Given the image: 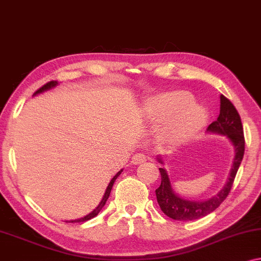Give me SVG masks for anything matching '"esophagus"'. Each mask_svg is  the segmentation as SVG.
Instances as JSON below:
<instances>
[{
	"mask_svg": "<svg viewBox=\"0 0 261 261\" xmlns=\"http://www.w3.org/2000/svg\"><path fill=\"white\" fill-rule=\"evenodd\" d=\"M145 159H146L145 154H143V153H136V154L132 155L131 163H132V164H134V165H138V164H142V163L145 162Z\"/></svg>",
	"mask_w": 261,
	"mask_h": 261,
	"instance_id": "esophagus-1",
	"label": "esophagus"
}]
</instances>
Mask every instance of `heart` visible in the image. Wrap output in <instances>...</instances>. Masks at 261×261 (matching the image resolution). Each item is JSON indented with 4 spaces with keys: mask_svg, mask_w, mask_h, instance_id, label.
Listing matches in <instances>:
<instances>
[{
    "mask_svg": "<svg viewBox=\"0 0 261 261\" xmlns=\"http://www.w3.org/2000/svg\"><path fill=\"white\" fill-rule=\"evenodd\" d=\"M146 114L153 122L165 119L162 136L166 142L178 143L192 138L205 125V109L193 102L186 91H169L154 95L146 102Z\"/></svg>",
    "mask_w": 261,
    "mask_h": 261,
    "instance_id": "b5f03b06",
    "label": "heart"
}]
</instances>
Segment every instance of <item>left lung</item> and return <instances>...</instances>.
Instances as JSON below:
<instances>
[{"instance_id": "8db88e82", "label": "left lung", "mask_w": 261, "mask_h": 261, "mask_svg": "<svg viewBox=\"0 0 261 261\" xmlns=\"http://www.w3.org/2000/svg\"><path fill=\"white\" fill-rule=\"evenodd\" d=\"M207 132L208 134L225 136L234 147V158H233L230 176H228L226 184L223 186V189L213 197L205 200H191L185 199L174 192L168 171L164 168H159L162 182L161 186L155 190L157 201L162 211L174 220H196L215 211L230 193L236 174L238 172L240 164H242L245 152V138L242 119H240L238 111L231 103V100L223 95H220V114L218 116L217 120L210 124ZM157 161L161 164H164V161L161 155H158Z\"/></svg>"}]
</instances>
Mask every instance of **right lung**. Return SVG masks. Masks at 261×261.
I'll return each mask as SVG.
<instances>
[{"instance_id": "obj_1", "label": "right lung", "mask_w": 261, "mask_h": 261, "mask_svg": "<svg viewBox=\"0 0 261 261\" xmlns=\"http://www.w3.org/2000/svg\"><path fill=\"white\" fill-rule=\"evenodd\" d=\"M58 85V82L57 81H51V82H49V83H46L45 85H43V87H42L41 89H38V90L34 93V96H36V95H38V93H42V92H44V91H48V90H50V89H54L55 87H57ZM122 171L123 170H120L119 172H117L115 174V177L112 178V179L110 180V182H109V185H108V188H107V190H106V193H104V196H103V198H102V200H100V203L97 205V207L93 210V211H91L90 213H88L87 216H84V217H82V218H79V219H75V220H67V223H83V221H87V220H90V219H92V218H95L97 215H98V213L100 212V210H102L103 207H104V205H106V203H107V200H108V198H109V196H110V192H111V189H112V186H114V182H115V180L117 179V177L119 176L120 173H122Z\"/></svg>"}]
</instances>
